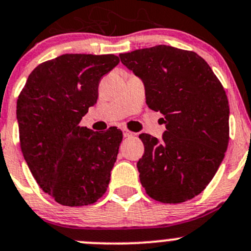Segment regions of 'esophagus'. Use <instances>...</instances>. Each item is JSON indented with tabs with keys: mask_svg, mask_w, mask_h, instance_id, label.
<instances>
[{
	"mask_svg": "<svg viewBox=\"0 0 251 251\" xmlns=\"http://www.w3.org/2000/svg\"><path fill=\"white\" fill-rule=\"evenodd\" d=\"M135 135V133L133 132H131V131H128V130H124V137H132V136Z\"/></svg>",
	"mask_w": 251,
	"mask_h": 251,
	"instance_id": "34e87169",
	"label": "esophagus"
}]
</instances>
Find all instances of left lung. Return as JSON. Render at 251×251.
<instances>
[{"instance_id":"8db88e82","label":"left lung","mask_w":251,"mask_h":251,"mask_svg":"<svg viewBox=\"0 0 251 251\" xmlns=\"http://www.w3.org/2000/svg\"><path fill=\"white\" fill-rule=\"evenodd\" d=\"M121 63L143 81L146 103L160 111L163 140L142 133V186L151 198L183 203L209 184L229 140L226 92L206 62L192 50L165 45L121 53Z\"/></svg>"}]
</instances>
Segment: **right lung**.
<instances>
[{"instance_id": "right-lung-1", "label": "right lung", "mask_w": 251, "mask_h": 251, "mask_svg": "<svg viewBox=\"0 0 251 251\" xmlns=\"http://www.w3.org/2000/svg\"><path fill=\"white\" fill-rule=\"evenodd\" d=\"M114 54H63L37 65L17 100L20 148L45 193L65 206L93 204L105 193L123 132L80 126L97 103Z\"/></svg>"}]
</instances>
